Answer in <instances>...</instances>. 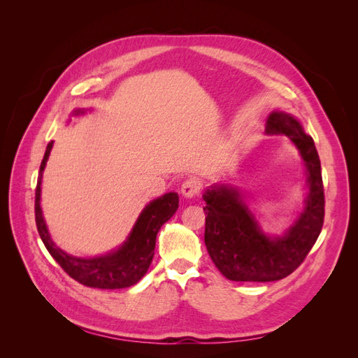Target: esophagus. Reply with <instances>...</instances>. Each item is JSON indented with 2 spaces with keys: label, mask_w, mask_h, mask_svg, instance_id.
<instances>
[{
  "label": "esophagus",
  "mask_w": 358,
  "mask_h": 358,
  "mask_svg": "<svg viewBox=\"0 0 358 358\" xmlns=\"http://www.w3.org/2000/svg\"><path fill=\"white\" fill-rule=\"evenodd\" d=\"M200 189H201V183L197 179H187L185 182L182 183V187H180L182 196L183 197H188V199L197 196V194L200 192Z\"/></svg>",
  "instance_id": "34e87169"
}]
</instances>
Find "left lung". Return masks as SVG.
<instances>
[{
  "mask_svg": "<svg viewBox=\"0 0 358 358\" xmlns=\"http://www.w3.org/2000/svg\"><path fill=\"white\" fill-rule=\"evenodd\" d=\"M266 131L285 134L299 148L308 167L309 194L297 222L284 237L272 241L259 231L237 191L229 187L206 191V248L220 272L237 282H270L291 275L305 262L324 222L321 162L313 138L303 133L294 117L282 112L268 116Z\"/></svg>",
  "mask_w": 358,
  "mask_h": 358,
  "instance_id": "left-lung-1",
  "label": "left lung"
}]
</instances>
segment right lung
<instances>
[{
    "mask_svg": "<svg viewBox=\"0 0 358 358\" xmlns=\"http://www.w3.org/2000/svg\"><path fill=\"white\" fill-rule=\"evenodd\" d=\"M52 149V142L46 148L40 166V178L36 188V224L37 230L49 254L62 267L64 272L79 284L91 288L116 289L137 284L145 276L152 263L157 234L161 225L167 222L179 208L178 192H169L150 201L134 225L128 241L117 251L99 258H76L67 255L52 242L40 209L41 173Z\"/></svg>",
    "mask_w": 358,
    "mask_h": 358,
    "instance_id": "1",
    "label": "right lung"
}]
</instances>
